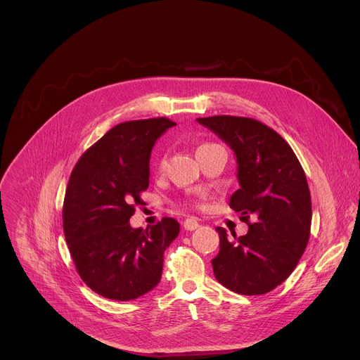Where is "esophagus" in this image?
<instances>
[{
  "mask_svg": "<svg viewBox=\"0 0 360 360\" xmlns=\"http://www.w3.org/2000/svg\"><path fill=\"white\" fill-rule=\"evenodd\" d=\"M184 228L186 231H195L199 228V222L195 219V218H188L185 222H184Z\"/></svg>",
  "mask_w": 360,
  "mask_h": 360,
  "instance_id": "esophagus-1",
  "label": "esophagus"
}]
</instances>
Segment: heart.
I'll return each instance as SVG.
<instances>
[{"instance_id": "b5f03b06", "label": "heart", "mask_w": 360, "mask_h": 360, "mask_svg": "<svg viewBox=\"0 0 360 360\" xmlns=\"http://www.w3.org/2000/svg\"><path fill=\"white\" fill-rule=\"evenodd\" d=\"M165 165V160H161V167H164Z\"/></svg>"}]
</instances>
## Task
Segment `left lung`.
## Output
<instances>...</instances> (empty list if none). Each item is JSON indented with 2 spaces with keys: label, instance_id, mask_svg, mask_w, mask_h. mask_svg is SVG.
Masks as SVG:
<instances>
[{
  "label": "left lung",
  "instance_id": "1",
  "mask_svg": "<svg viewBox=\"0 0 360 360\" xmlns=\"http://www.w3.org/2000/svg\"><path fill=\"white\" fill-rule=\"evenodd\" d=\"M196 121L233 150L239 189L229 207L249 226L239 238L217 228L215 278L240 295L268 293L289 278L309 240L312 202L306 175L289 143L259 121L231 115Z\"/></svg>",
  "mask_w": 360,
  "mask_h": 360
}]
</instances>
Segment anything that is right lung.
<instances>
[{"instance_id": "1", "label": "right lung", "mask_w": 360, "mask_h": 360, "mask_svg": "<svg viewBox=\"0 0 360 360\" xmlns=\"http://www.w3.org/2000/svg\"><path fill=\"white\" fill-rule=\"evenodd\" d=\"M174 125L168 118L118 124L72 169L63 208L65 240L81 279L101 296L132 300L161 281L178 221L135 229L129 218L149 185L150 150Z\"/></svg>"}]
</instances>
